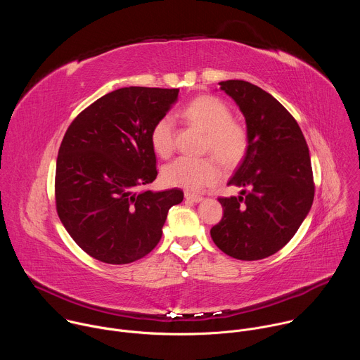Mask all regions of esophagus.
<instances>
[{"instance_id": "obj_1", "label": "esophagus", "mask_w": 360, "mask_h": 360, "mask_svg": "<svg viewBox=\"0 0 360 360\" xmlns=\"http://www.w3.org/2000/svg\"><path fill=\"white\" fill-rule=\"evenodd\" d=\"M185 198H186V200H191V202H195V203H198L203 199L202 195H196V193H191V192H185Z\"/></svg>"}]
</instances>
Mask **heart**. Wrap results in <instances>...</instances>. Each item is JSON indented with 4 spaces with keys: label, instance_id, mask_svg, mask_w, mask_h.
I'll use <instances>...</instances> for the list:
<instances>
[{
    "label": "heart",
    "instance_id": "1",
    "mask_svg": "<svg viewBox=\"0 0 360 360\" xmlns=\"http://www.w3.org/2000/svg\"><path fill=\"white\" fill-rule=\"evenodd\" d=\"M181 115L186 122L207 132L205 150L214 153L222 164L233 167L242 161L248 150V132L242 124L232 120V111L222 99L212 95L198 96L184 107ZM149 139L157 155L169 157L175 146L174 118L161 117L153 124ZM217 160L212 157H179L162 168L161 178L168 186L200 191L221 181L222 168Z\"/></svg>",
    "mask_w": 360,
    "mask_h": 360
}]
</instances>
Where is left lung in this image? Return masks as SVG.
<instances>
[{
    "instance_id": "left-lung-1",
    "label": "left lung",
    "mask_w": 360,
    "mask_h": 360,
    "mask_svg": "<svg viewBox=\"0 0 360 360\" xmlns=\"http://www.w3.org/2000/svg\"><path fill=\"white\" fill-rule=\"evenodd\" d=\"M246 121L248 150L228 185L239 196L219 198L224 217L211 229L215 245L240 261L282 249L309 214L315 184L304 136L288 110L250 82H219Z\"/></svg>"
}]
</instances>
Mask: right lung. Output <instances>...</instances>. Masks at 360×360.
I'll use <instances>...</instances> for the list:
<instances>
[{
	"label": "right lung",
	"mask_w": 360,
	"mask_h": 360,
	"mask_svg": "<svg viewBox=\"0 0 360 360\" xmlns=\"http://www.w3.org/2000/svg\"><path fill=\"white\" fill-rule=\"evenodd\" d=\"M179 89L127 86L85 108L68 127L56 171L58 217L92 258L125 265L158 245L181 189L152 192L157 157L149 134L178 99Z\"/></svg>",
	"instance_id": "add662e5"
}]
</instances>
